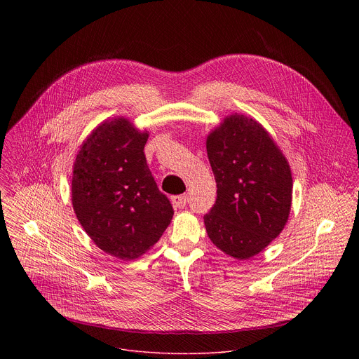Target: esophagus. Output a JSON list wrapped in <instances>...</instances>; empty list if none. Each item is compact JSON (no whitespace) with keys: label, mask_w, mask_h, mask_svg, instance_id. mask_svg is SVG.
I'll return each instance as SVG.
<instances>
[{"label":"esophagus","mask_w":359,"mask_h":359,"mask_svg":"<svg viewBox=\"0 0 359 359\" xmlns=\"http://www.w3.org/2000/svg\"><path fill=\"white\" fill-rule=\"evenodd\" d=\"M187 203V194H179L172 197V204L175 209H183Z\"/></svg>","instance_id":"esophagus-1"}]
</instances>
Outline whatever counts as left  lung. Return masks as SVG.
Instances as JSON below:
<instances>
[{"label":"left lung","instance_id":"left-lung-1","mask_svg":"<svg viewBox=\"0 0 359 359\" xmlns=\"http://www.w3.org/2000/svg\"><path fill=\"white\" fill-rule=\"evenodd\" d=\"M217 183L215 206L204 215L213 244L238 260L264 250L284 229L292 197L287 159L257 122L227 116L206 142Z\"/></svg>","mask_w":359,"mask_h":359}]
</instances>
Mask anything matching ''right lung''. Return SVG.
Here are the masks:
<instances>
[{
	"mask_svg": "<svg viewBox=\"0 0 359 359\" xmlns=\"http://www.w3.org/2000/svg\"><path fill=\"white\" fill-rule=\"evenodd\" d=\"M147 137L125 118L105 121L86 137L74 163V212L92 241L121 260L140 257L173 217L146 163Z\"/></svg>",
	"mask_w": 359,
	"mask_h": 359,
	"instance_id": "add662e5",
	"label": "right lung"
}]
</instances>
